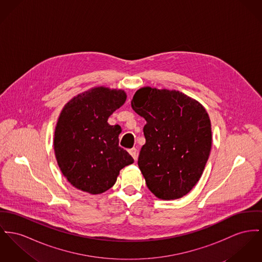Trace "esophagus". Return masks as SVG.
I'll return each instance as SVG.
<instances>
[{"label": "esophagus", "instance_id": "34e87169", "mask_svg": "<svg viewBox=\"0 0 262 262\" xmlns=\"http://www.w3.org/2000/svg\"><path fill=\"white\" fill-rule=\"evenodd\" d=\"M129 153L130 155L133 157V159L136 161L137 158H138V150L136 148H132V149H129Z\"/></svg>", "mask_w": 262, "mask_h": 262}]
</instances>
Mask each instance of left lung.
Wrapping results in <instances>:
<instances>
[{
	"mask_svg": "<svg viewBox=\"0 0 262 262\" xmlns=\"http://www.w3.org/2000/svg\"><path fill=\"white\" fill-rule=\"evenodd\" d=\"M147 121L138 166L148 189L165 201L186 195L201 179L211 149V125L206 108L169 89L140 88L131 101Z\"/></svg>",
	"mask_w": 262,
	"mask_h": 262,
	"instance_id": "1",
	"label": "left lung"
}]
</instances>
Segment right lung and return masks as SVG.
Masks as SVG:
<instances>
[{
    "label": "right lung",
    "instance_id": "right-lung-1",
    "mask_svg": "<svg viewBox=\"0 0 262 262\" xmlns=\"http://www.w3.org/2000/svg\"><path fill=\"white\" fill-rule=\"evenodd\" d=\"M123 89H88L64 105L54 130L57 165L70 184L91 194L106 192L134 159L119 146V125L107 122L126 101Z\"/></svg>",
    "mask_w": 262,
    "mask_h": 262
}]
</instances>
